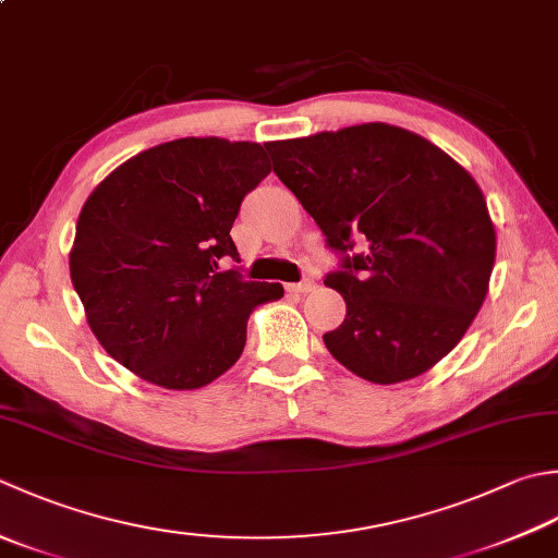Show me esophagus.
Returning <instances> with one entry per match:
<instances>
[{
  "mask_svg": "<svg viewBox=\"0 0 558 558\" xmlns=\"http://www.w3.org/2000/svg\"><path fill=\"white\" fill-rule=\"evenodd\" d=\"M316 290V282L312 278L302 280V282H292V286H288V292L292 294H307V292H314Z\"/></svg>",
  "mask_w": 558,
  "mask_h": 558,
  "instance_id": "34e87169",
  "label": "esophagus"
}]
</instances>
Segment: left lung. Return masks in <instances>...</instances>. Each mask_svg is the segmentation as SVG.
I'll use <instances>...</instances> for the list:
<instances>
[{"instance_id": "obj_1", "label": "left lung", "mask_w": 558, "mask_h": 558, "mask_svg": "<svg viewBox=\"0 0 558 558\" xmlns=\"http://www.w3.org/2000/svg\"><path fill=\"white\" fill-rule=\"evenodd\" d=\"M272 171L341 254L324 286L345 319L324 333L357 377L397 385L462 341L488 292L496 229L472 173L387 123L268 142ZM357 238L360 255L350 251Z\"/></svg>"}]
</instances>
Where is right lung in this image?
Instances as JSON below:
<instances>
[{
  "mask_svg": "<svg viewBox=\"0 0 558 558\" xmlns=\"http://www.w3.org/2000/svg\"><path fill=\"white\" fill-rule=\"evenodd\" d=\"M270 173L258 142L181 137L140 151L96 185L76 220L72 286L98 343L140 379L201 389L232 367L248 314L280 282L220 270L244 195Z\"/></svg>",
  "mask_w": 558,
  "mask_h": 558,
  "instance_id": "1",
  "label": "right lung"
}]
</instances>
